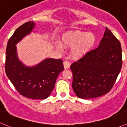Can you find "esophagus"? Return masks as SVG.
<instances>
[{"label": "esophagus", "instance_id": "esophagus-1", "mask_svg": "<svg viewBox=\"0 0 127 127\" xmlns=\"http://www.w3.org/2000/svg\"><path fill=\"white\" fill-rule=\"evenodd\" d=\"M63 64H64V67L65 69H68V68H69V67H70V63L68 62V61H64Z\"/></svg>", "mask_w": 127, "mask_h": 127}]
</instances>
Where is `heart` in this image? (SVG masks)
<instances>
[{
    "label": "heart",
    "mask_w": 127,
    "mask_h": 127,
    "mask_svg": "<svg viewBox=\"0 0 127 127\" xmlns=\"http://www.w3.org/2000/svg\"><path fill=\"white\" fill-rule=\"evenodd\" d=\"M95 36L92 33L80 31H68L61 36V44L65 47H72L70 54L73 58H79L85 56L94 46ZM58 51L62 50L60 44L56 45Z\"/></svg>",
    "instance_id": "1"
}]
</instances>
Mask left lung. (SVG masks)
<instances>
[{"label":"left lung","instance_id":"obj_1","mask_svg":"<svg viewBox=\"0 0 127 127\" xmlns=\"http://www.w3.org/2000/svg\"><path fill=\"white\" fill-rule=\"evenodd\" d=\"M122 66L120 42L106 27L99 47L71 65L74 92L78 97L88 99L108 93Z\"/></svg>","mask_w":127,"mask_h":127}]
</instances>
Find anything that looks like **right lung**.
<instances>
[{"mask_svg":"<svg viewBox=\"0 0 127 127\" xmlns=\"http://www.w3.org/2000/svg\"><path fill=\"white\" fill-rule=\"evenodd\" d=\"M28 21L17 28L7 42L5 70L8 78L21 95L32 99H45L54 88L59 74L64 69L61 59L47 58L33 66H25L18 57L16 45L35 27Z\"/></svg>","mask_w":127,"mask_h":127,"instance_id":"add662e5","label":"right lung"}]
</instances>
